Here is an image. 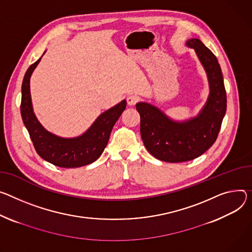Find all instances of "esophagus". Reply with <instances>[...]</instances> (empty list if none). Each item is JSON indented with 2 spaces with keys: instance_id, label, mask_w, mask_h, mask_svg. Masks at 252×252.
<instances>
[{
  "instance_id": "obj_1",
  "label": "esophagus",
  "mask_w": 252,
  "mask_h": 252,
  "mask_svg": "<svg viewBox=\"0 0 252 252\" xmlns=\"http://www.w3.org/2000/svg\"><path fill=\"white\" fill-rule=\"evenodd\" d=\"M139 100H140V97L135 94H129L126 97V101L128 105H134Z\"/></svg>"
}]
</instances>
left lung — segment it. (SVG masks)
Here are the masks:
<instances>
[{
	"label": "left lung",
	"instance_id": "8db88e82",
	"mask_svg": "<svg viewBox=\"0 0 252 252\" xmlns=\"http://www.w3.org/2000/svg\"><path fill=\"white\" fill-rule=\"evenodd\" d=\"M186 45L195 50L210 87L207 102L198 116L176 122L150 103L135 105L141 116V135L146 149L156 158L168 163L191 161L211 148L227 106L223 75L216 56L199 39H190Z\"/></svg>",
	"mask_w": 252,
	"mask_h": 252
}]
</instances>
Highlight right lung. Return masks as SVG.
Returning a JSON list of instances; mask_svg holds the SVG:
<instances>
[{"label":"right lung","instance_id":"right-lung-1","mask_svg":"<svg viewBox=\"0 0 252 252\" xmlns=\"http://www.w3.org/2000/svg\"><path fill=\"white\" fill-rule=\"evenodd\" d=\"M40 60L33 63L25 73L21 99L22 120L37 154L45 161L61 168H78L94 163L105 149L111 129L126 109V101L124 99L102 112L83 134L70 139L60 138L45 129L33 111L30 78Z\"/></svg>","mask_w":252,"mask_h":252}]
</instances>
